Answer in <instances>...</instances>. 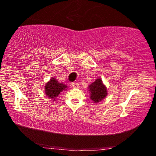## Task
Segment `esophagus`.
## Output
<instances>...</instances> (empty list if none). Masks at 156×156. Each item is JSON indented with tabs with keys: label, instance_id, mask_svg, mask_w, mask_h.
Listing matches in <instances>:
<instances>
[{
	"label": "esophagus",
	"instance_id": "esophagus-1",
	"mask_svg": "<svg viewBox=\"0 0 156 156\" xmlns=\"http://www.w3.org/2000/svg\"><path fill=\"white\" fill-rule=\"evenodd\" d=\"M72 87H73V88L74 89H78L79 87H80V84H79L77 82H73L72 84Z\"/></svg>",
	"mask_w": 156,
	"mask_h": 156
}]
</instances>
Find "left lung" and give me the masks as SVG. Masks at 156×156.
<instances>
[{
  "label": "left lung",
  "instance_id": "8db88e82",
  "mask_svg": "<svg viewBox=\"0 0 156 156\" xmlns=\"http://www.w3.org/2000/svg\"><path fill=\"white\" fill-rule=\"evenodd\" d=\"M89 91H90V98L95 103H97L107 95V91L105 86L102 83L101 79H97L89 87Z\"/></svg>",
  "mask_w": 156,
  "mask_h": 156
}]
</instances>
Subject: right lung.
<instances>
[{
	"label": "right lung",
	"instance_id": "obj_1",
	"mask_svg": "<svg viewBox=\"0 0 156 156\" xmlns=\"http://www.w3.org/2000/svg\"><path fill=\"white\" fill-rule=\"evenodd\" d=\"M66 88H67L66 85L63 84L62 83L58 82L55 78H52L50 82L46 84L44 90H45L46 95L48 96V97L54 99Z\"/></svg>",
	"mask_w": 156,
	"mask_h": 156
}]
</instances>
